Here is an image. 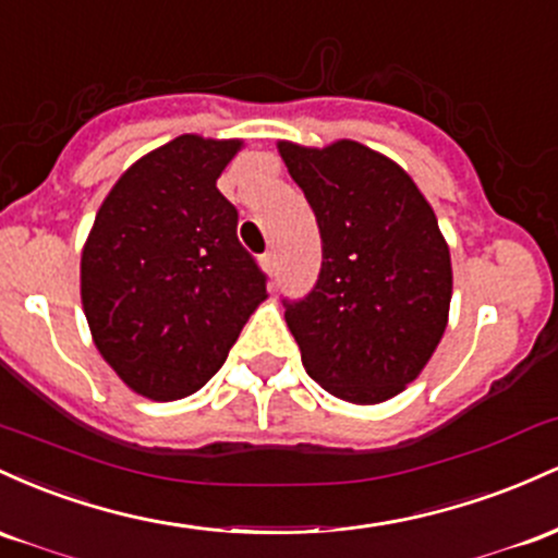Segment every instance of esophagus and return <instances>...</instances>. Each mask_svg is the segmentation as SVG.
Listing matches in <instances>:
<instances>
[{"instance_id": "esophagus-1", "label": "esophagus", "mask_w": 558, "mask_h": 558, "mask_svg": "<svg viewBox=\"0 0 558 558\" xmlns=\"http://www.w3.org/2000/svg\"><path fill=\"white\" fill-rule=\"evenodd\" d=\"M260 268L268 274V277H274V271H277V253H274V250H268V253L260 255Z\"/></svg>"}]
</instances>
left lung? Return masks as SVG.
Instances as JSON below:
<instances>
[{"mask_svg": "<svg viewBox=\"0 0 558 558\" xmlns=\"http://www.w3.org/2000/svg\"><path fill=\"white\" fill-rule=\"evenodd\" d=\"M322 231V271L284 318L313 381L348 403L390 400L414 381L448 324L446 236L414 179L359 142H279Z\"/></svg>", "mask_w": 558, "mask_h": 558, "instance_id": "1", "label": "left lung"}]
</instances>
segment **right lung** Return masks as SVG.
<instances>
[{
  "instance_id": "right-lung-1",
  "label": "right lung",
  "mask_w": 558,
  "mask_h": 558,
  "mask_svg": "<svg viewBox=\"0 0 558 558\" xmlns=\"http://www.w3.org/2000/svg\"><path fill=\"white\" fill-rule=\"evenodd\" d=\"M242 140L177 136L116 181L81 253L94 345L134 392L179 400L227 361L266 274L216 179Z\"/></svg>"
}]
</instances>
